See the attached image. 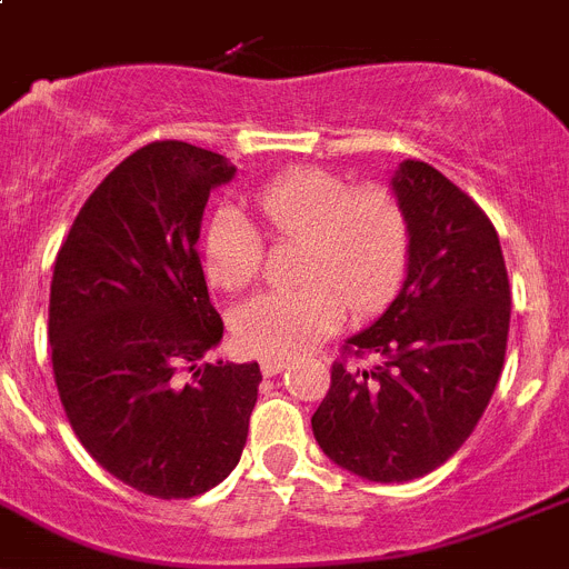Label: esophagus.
<instances>
[{"mask_svg":"<svg viewBox=\"0 0 569 569\" xmlns=\"http://www.w3.org/2000/svg\"><path fill=\"white\" fill-rule=\"evenodd\" d=\"M286 369V360L280 358H263L260 360V372L266 375V378H271V375H280Z\"/></svg>","mask_w":569,"mask_h":569,"instance_id":"esophagus-1","label":"esophagus"}]
</instances>
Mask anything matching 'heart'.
<instances>
[{
	"label": "heart",
	"mask_w": 569,
	"mask_h": 569,
	"mask_svg": "<svg viewBox=\"0 0 569 569\" xmlns=\"http://www.w3.org/2000/svg\"><path fill=\"white\" fill-rule=\"evenodd\" d=\"M254 211L278 243H303L298 289L237 306L231 335L257 358H298L355 318H375L401 291L409 266V217L392 189L352 186L323 168H291L254 191ZM202 266L214 286L240 291L263 266L254 220L237 206L214 211L202 231Z\"/></svg>",
	"instance_id": "heart-1"
}]
</instances>
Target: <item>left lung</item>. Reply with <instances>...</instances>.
I'll use <instances>...</instances> for the list:
<instances>
[{
	"label": "left lung",
	"mask_w": 569,
	"mask_h": 569,
	"mask_svg": "<svg viewBox=\"0 0 569 569\" xmlns=\"http://www.w3.org/2000/svg\"><path fill=\"white\" fill-rule=\"evenodd\" d=\"M412 231L403 289L343 343L312 415L320 449L380 483L421 478L458 452L503 369L510 280L496 226L467 191L407 160L392 177ZM375 353L363 370L348 363Z\"/></svg>",
	"instance_id": "obj_1"
}]
</instances>
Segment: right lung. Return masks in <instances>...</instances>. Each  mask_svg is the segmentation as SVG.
<instances>
[{"label": "right lung", "instance_id": "1", "mask_svg": "<svg viewBox=\"0 0 569 569\" xmlns=\"http://www.w3.org/2000/svg\"><path fill=\"white\" fill-rule=\"evenodd\" d=\"M223 154L160 140L113 168L53 263L59 401L91 458L154 498H194L243 456L257 363H202L223 338L197 237Z\"/></svg>", "mask_w": 569, "mask_h": 569}]
</instances>
